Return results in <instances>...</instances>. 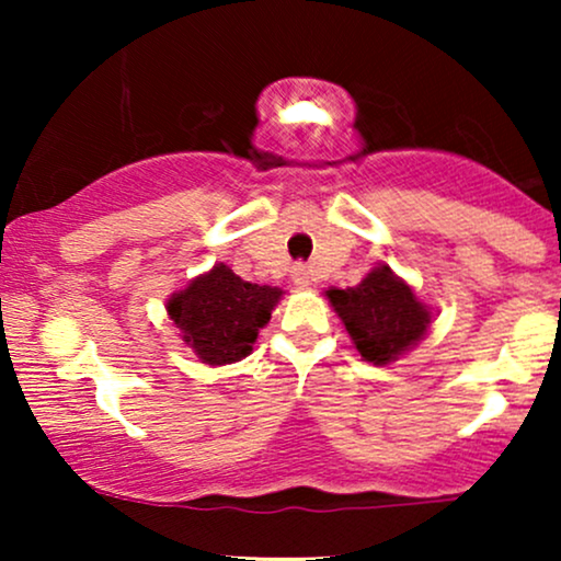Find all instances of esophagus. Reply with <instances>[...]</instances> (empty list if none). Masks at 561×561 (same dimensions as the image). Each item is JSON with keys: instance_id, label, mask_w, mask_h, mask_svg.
Returning <instances> with one entry per match:
<instances>
[{"instance_id": "1", "label": "esophagus", "mask_w": 561, "mask_h": 561, "mask_svg": "<svg viewBox=\"0 0 561 561\" xmlns=\"http://www.w3.org/2000/svg\"><path fill=\"white\" fill-rule=\"evenodd\" d=\"M293 282H295V285H298V287H311V282H313L311 268L302 266V263H300V266H295V268H293Z\"/></svg>"}]
</instances>
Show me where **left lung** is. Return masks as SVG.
Segmentation results:
<instances>
[{
    "label": "left lung",
    "mask_w": 561,
    "mask_h": 561,
    "mask_svg": "<svg viewBox=\"0 0 561 561\" xmlns=\"http://www.w3.org/2000/svg\"><path fill=\"white\" fill-rule=\"evenodd\" d=\"M327 300L343 321L364 362L388 366L424 340L435 311L388 263H379L356 287H330Z\"/></svg>",
    "instance_id": "obj_1"
}]
</instances>
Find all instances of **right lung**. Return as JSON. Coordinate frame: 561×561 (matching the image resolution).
<instances>
[{
    "label": "right lung",
    "mask_w": 561,
    "mask_h": 561,
    "mask_svg": "<svg viewBox=\"0 0 561 561\" xmlns=\"http://www.w3.org/2000/svg\"><path fill=\"white\" fill-rule=\"evenodd\" d=\"M282 295L279 287L244 282L227 263H216L210 272L173 293L165 311L199 362L224 366L253 353V343Z\"/></svg>",
    "instance_id": "obj_1"
}]
</instances>
